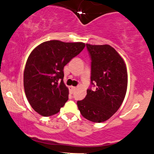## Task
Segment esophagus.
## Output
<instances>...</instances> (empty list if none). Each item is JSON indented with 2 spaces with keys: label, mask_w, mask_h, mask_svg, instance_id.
Instances as JSON below:
<instances>
[{
  "label": "esophagus",
  "mask_w": 154,
  "mask_h": 154,
  "mask_svg": "<svg viewBox=\"0 0 154 154\" xmlns=\"http://www.w3.org/2000/svg\"><path fill=\"white\" fill-rule=\"evenodd\" d=\"M69 93L72 94V93H74V91H75L76 88L74 87V86H69Z\"/></svg>",
  "instance_id": "34e87169"
}]
</instances>
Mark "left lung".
Instances as JSON below:
<instances>
[{
    "label": "left lung",
    "instance_id": "8db88e82",
    "mask_svg": "<svg viewBox=\"0 0 154 154\" xmlns=\"http://www.w3.org/2000/svg\"><path fill=\"white\" fill-rule=\"evenodd\" d=\"M86 47L91 58V85L95 90H87V95L77 101L83 117L93 122H103L121 106L128 88V72L125 61L109 45Z\"/></svg>",
    "mask_w": 154,
    "mask_h": 154
}]
</instances>
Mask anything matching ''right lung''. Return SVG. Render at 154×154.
Segmentation results:
<instances>
[{"mask_svg":"<svg viewBox=\"0 0 154 154\" xmlns=\"http://www.w3.org/2000/svg\"><path fill=\"white\" fill-rule=\"evenodd\" d=\"M83 43L50 40L31 52L24 72V88L32 109L43 116L57 114L69 99L63 67L84 49Z\"/></svg>","mask_w":154,"mask_h":154,"instance_id":"right-lung-1","label":"right lung"}]
</instances>
